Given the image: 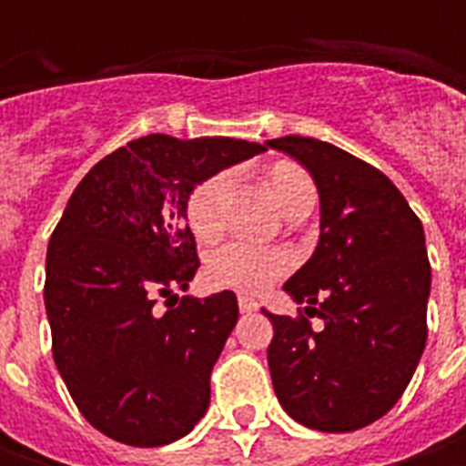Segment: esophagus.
<instances>
[{"mask_svg":"<svg viewBox=\"0 0 466 466\" xmlns=\"http://www.w3.org/2000/svg\"><path fill=\"white\" fill-rule=\"evenodd\" d=\"M238 309H241V313H251L259 309V303L254 300V298L248 296H238Z\"/></svg>","mask_w":466,"mask_h":466,"instance_id":"esophagus-1","label":"esophagus"}]
</instances>
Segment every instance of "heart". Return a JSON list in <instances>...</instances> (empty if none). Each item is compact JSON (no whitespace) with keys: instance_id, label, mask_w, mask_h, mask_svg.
<instances>
[{"instance_id":"obj_1","label":"heart","mask_w":466,"mask_h":466,"mask_svg":"<svg viewBox=\"0 0 466 466\" xmlns=\"http://www.w3.org/2000/svg\"><path fill=\"white\" fill-rule=\"evenodd\" d=\"M230 187H233V176L223 170V173L209 176L207 181L194 188L187 215L191 230L199 238L215 236L223 228ZM269 191H272L275 202L285 209L296 197L313 191V184L311 178L296 166H279L269 176ZM288 269H290V257L285 251L246 241L225 243L207 261V272L218 285L246 290V293H259L267 285L282 278Z\"/></svg>"}]
</instances>
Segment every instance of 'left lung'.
Here are the masks:
<instances>
[{
  "label": "left lung",
  "mask_w": 466,
  "mask_h": 466,
  "mask_svg": "<svg viewBox=\"0 0 466 466\" xmlns=\"http://www.w3.org/2000/svg\"><path fill=\"white\" fill-rule=\"evenodd\" d=\"M319 191V243L282 285L309 316L261 309L282 410L324 433L366 428L400 402L428 339L431 261L418 215L381 170L313 137H278Z\"/></svg>",
  "instance_id": "left-lung-1"
}]
</instances>
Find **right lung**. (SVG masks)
<instances>
[{
    "label": "right lung",
    "mask_w": 466,
    "mask_h": 466,
    "mask_svg": "<svg viewBox=\"0 0 466 466\" xmlns=\"http://www.w3.org/2000/svg\"><path fill=\"white\" fill-rule=\"evenodd\" d=\"M267 153L233 137L147 135L87 170L46 254L54 363L85 420L127 446L184 439L238 321L236 293L178 298L199 269L188 199L209 176Z\"/></svg>",
    "instance_id": "right-lung-1"
}]
</instances>
